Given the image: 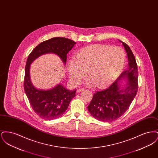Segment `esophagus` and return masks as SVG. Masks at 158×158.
I'll return each instance as SVG.
<instances>
[{
	"mask_svg": "<svg viewBox=\"0 0 158 158\" xmlns=\"http://www.w3.org/2000/svg\"><path fill=\"white\" fill-rule=\"evenodd\" d=\"M83 90H84V88H79V89L77 90V92H80L83 91Z\"/></svg>",
	"mask_w": 158,
	"mask_h": 158,
	"instance_id": "34e87169",
	"label": "esophagus"
}]
</instances>
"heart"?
Segmentation results:
<instances>
[{"label": "heart", "instance_id": "1", "mask_svg": "<svg viewBox=\"0 0 158 158\" xmlns=\"http://www.w3.org/2000/svg\"><path fill=\"white\" fill-rule=\"evenodd\" d=\"M126 59L124 50L120 47L96 44L81 49L76 59L69 60L68 72L70 79L78 84L86 76L87 84L98 88L108 85L122 70Z\"/></svg>", "mask_w": 158, "mask_h": 158}]
</instances>
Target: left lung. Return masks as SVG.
Listing matches in <instances>:
<instances>
[{
    "mask_svg": "<svg viewBox=\"0 0 158 158\" xmlns=\"http://www.w3.org/2000/svg\"><path fill=\"white\" fill-rule=\"evenodd\" d=\"M127 54L128 67L118 78L104 90L97 91L88 110L97 120L111 122L120 118L127 110L138 90V70L135 56L129 46L120 40ZM128 79L126 88L120 89V79Z\"/></svg>",
    "mask_w": 158,
    "mask_h": 158,
    "instance_id": "8db88e82",
    "label": "left lung"
}]
</instances>
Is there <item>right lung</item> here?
Instances as JSON below:
<instances>
[{
	"instance_id": "obj_1",
	"label": "right lung",
	"mask_w": 158,
	"mask_h": 158,
	"mask_svg": "<svg viewBox=\"0 0 158 158\" xmlns=\"http://www.w3.org/2000/svg\"><path fill=\"white\" fill-rule=\"evenodd\" d=\"M75 44L74 41L67 38H52L39 44L28 56L25 69L24 90L32 108L43 119L53 120L61 116L75 97L76 90H68L61 85L50 90L37 89L31 82L30 64L39 56L49 53L58 55L66 64L67 54Z\"/></svg>"
}]
</instances>
